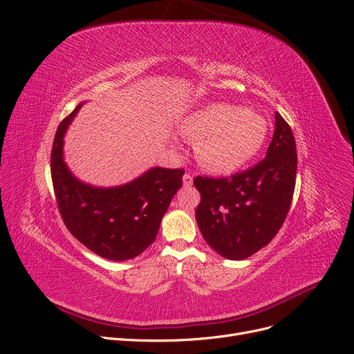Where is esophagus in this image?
Returning <instances> with one entry per match:
<instances>
[{"instance_id": "34e87169", "label": "esophagus", "mask_w": 354, "mask_h": 354, "mask_svg": "<svg viewBox=\"0 0 354 354\" xmlns=\"http://www.w3.org/2000/svg\"><path fill=\"white\" fill-rule=\"evenodd\" d=\"M183 184L185 185V187H190V185H193V177L190 176V174H184L183 176Z\"/></svg>"}]
</instances>
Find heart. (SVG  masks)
Masks as SVG:
<instances>
[{"mask_svg": "<svg viewBox=\"0 0 354 354\" xmlns=\"http://www.w3.org/2000/svg\"><path fill=\"white\" fill-rule=\"evenodd\" d=\"M266 120L225 102L209 104L187 115L180 133L196 144V153L205 170L233 174L247 167L261 151L267 138Z\"/></svg>", "mask_w": 354, "mask_h": 354, "instance_id": "obj_1", "label": "heart"}]
</instances>
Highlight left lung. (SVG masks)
Returning a JSON list of instances; mask_svg holds the SVG:
<instances>
[{
	"instance_id": "left-lung-1",
	"label": "left lung",
	"mask_w": 354,
	"mask_h": 354,
	"mask_svg": "<svg viewBox=\"0 0 354 354\" xmlns=\"http://www.w3.org/2000/svg\"><path fill=\"white\" fill-rule=\"evenodd\" d=\"M296 171L293 131L276 113L274 134L263 161L228 178H194L201 196L196 220L207 244L228 260H244L267 245L288 213Z\"/></svg>"
}]
</instances>
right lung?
<instances>
[{
	"instance_id": "right-lung-1",
	"label": "right lung",
	"mask_w": 354,
	"mask_h": 354,
	"mask_svg": "<svg viewBox=\"0 0 354 354\" xmlns=\"http://www.w3.org/2000/svg\"><path fill=\"white\" fill-rule=\"evenodd\" d=\"M82 104L61 121L51 151V178L64 224L97 256L124 261L157 237L161 218L183 185V169L153 167L133 181L95 187L77 178L64 161V136Z\"/></svg>"
}]
</instances>
